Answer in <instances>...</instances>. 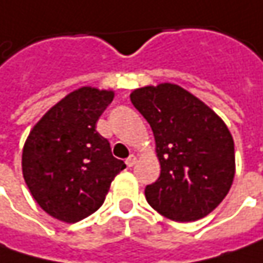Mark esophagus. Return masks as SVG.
<instances>
[{
  "instance_id": "1",
  "label": "esophagus",
  "mask_w": 263,
  "mask_h": 263,
  "mask_svg": "<svg viewBox=\"0 0 263 263\" xmlns=\"http://www.w3.org/2000/svg\"><path fill=\"white\" fill-rule=\"evenodd\" d=\"M136 162H137V157H136V155H130V157H128L126 159L127 167H133V165H135Z\"/></svg>"
}]
</instances>
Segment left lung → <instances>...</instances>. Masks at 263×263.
<instances>
[{"label": "left lung", "mask_w": 263, "mask_h": 263, "mask_svg": "<svg viewBox=\"0 0 263 263\" xmlns=\"http://www.w3.org/2000/svg\"><path fill=\"white\" fill-rule=\"evenodd\" d=\"M132 104L155 137L161 176L147 203L177 222L206 217L227 196L236 174L233 136L214 109L174 83L135 89Z\"/></svg>", "instance_id": "1"}]
</instances>
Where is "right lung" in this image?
Returning <instances> with one entry per match:
<instances>
[{"mask_svg":"<svg viewBox=\"0 0 263 263\" xmlns=\"http://www.w3.org/2000/svg\"><path fill=\"white\" fill-rule=\"evenodd\" d=\"M114 90L79 87L49 108L26 139L23 177L36 203L67 224L102 206L114 177L126 168L96 123Z\"/></svg>","mask_w":263,"mask_h":263,"instance_id":"1","label":"right lung"}]
</instances>
